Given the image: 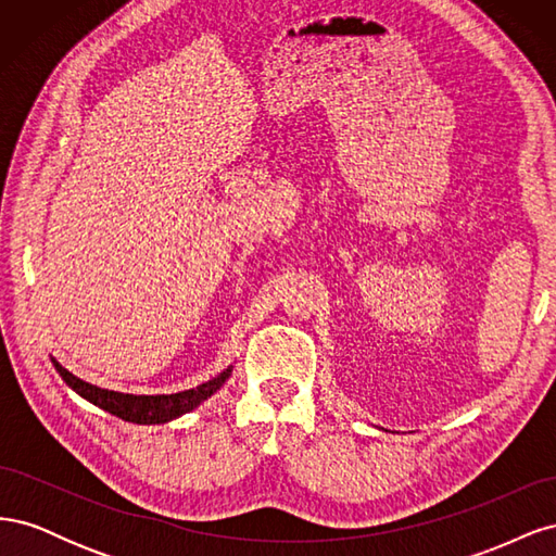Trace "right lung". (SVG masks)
<instances>
[{
    "mask_svg": "<svg viewBox=\"0 0 556 556\" xmlns=\"http://www.w3.org/2000/svg\"><path fill=\"white\" fill-rule=\"evenodd\" d=\"M50 362H53L55 371L78 396L94 403L97 408H102L115 417L125 419V422H134V425H166L176 417H182L185 413L194 410L197 406H201V403L220 390L233 371V366L229 364L225 371H220L215 378L192 387V390H182L176 394H125V392L104 390V387H97L76 378L74 374L66 371L55 357H50Z\"/></svg>",
    "mask_w": 556,
    "mask_h": 556,
    "instance_id": "obj_1",
    "label": "right lung"
}]
</instances>
